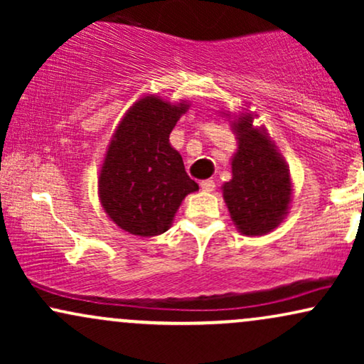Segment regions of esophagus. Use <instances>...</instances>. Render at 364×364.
<instances>
[{
    "instance_id": "34e87169",
    "label": "esophagus",
    "mask_w": 364,
    "mask_h": 364,
    "mask_svg": "<svg viewBox=\"0 0 364 364\" xmlns=\"http://www.w3.org/2000/svg\"><path fill=\"white\" fill-rule=\"evenodd\" d=\"M200 188H202L205 193H212V191H214V188H215V183L212 181V179H203V181L200 183Z\"/></svg>"
}]
</instances>
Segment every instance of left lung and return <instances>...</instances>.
<instances>
[{"instance_id": "1", "label": "left lung", "mask_w": 364, "mask_h": 364, "mask_svg": "<svg viewBox=\"0 0 364 364\" xmlns=\"http://www.w3.org/2000/svg\"><path fill=\"white\" fill-rule=\"evenodd\" d=\"M224 116L236 136L231 179L220 186L229 215L243 236L269 235L291 210L289 166L265 124H255L258 114L245 109L237 114L223 111Z\"/></svg>"}]
</instances>
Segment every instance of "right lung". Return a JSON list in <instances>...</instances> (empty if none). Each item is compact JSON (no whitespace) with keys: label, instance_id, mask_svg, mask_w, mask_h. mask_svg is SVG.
I'll list each match as a JSON object with an SVG mask.
<instances>
[{"label":"right lung","instance_id":"add662e5","mask_svg":"<svg viewBox=\"0 0 364 364\" xmlns=\"http://www.w3.org/2000/svg\"><path fill=\"white\" fill-rule=\"evenodd\" d=\"M190 101H164L147 94L136 99L116 127L97 176L106 215L124 232L150 237L166 232L186 195L198 185L186 174L169 135Z\"/></svg>","mask_w":364,"mask_h":364}]
</instances>
